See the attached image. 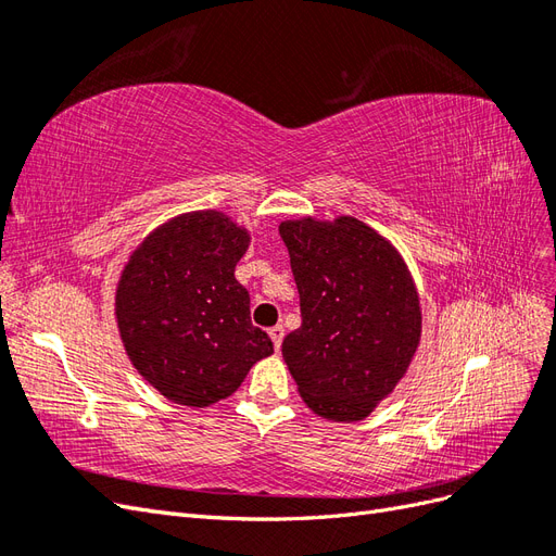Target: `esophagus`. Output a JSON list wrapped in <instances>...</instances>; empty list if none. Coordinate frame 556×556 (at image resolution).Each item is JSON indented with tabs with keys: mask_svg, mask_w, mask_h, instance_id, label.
Instances as JSON below:
<instances>
[{
	"mask_svg": "<svg viewBox=\"0 0 556 556\" xmlns=\"http://www.w3.org/2000/svg\"><path fill=\"white\" fill-rule=\"evenodd\" d=\"M268 336H271L274 348H276V350H280V343H282V339H285V327H282V325L271 327V329H268Z\"/></svg>",
	"mask_w": 556,
	"mask_h": 556,
	"instance_id": "1",
	"label": "esophagus"
}]
</instances>
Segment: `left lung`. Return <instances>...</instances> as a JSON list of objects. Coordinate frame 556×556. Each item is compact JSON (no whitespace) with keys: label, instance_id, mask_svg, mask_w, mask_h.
<instances>
[{"label":"left lung","instance_id":"left-lung-1","mask_svg":"<svg viewBox=\"0 0 556 556\" xmlns=\"http://www.w3.org/2000/svg\"><path fill=\"white\" fill-rule=\"evenodd\" d=\"M299 290L301 327L282 359L306 406L357 422L406 376L422 336L415 280L399 250L352 215L280 223Z\"/></svg>","mask_w":556,"mask_h":556}]
</instances>
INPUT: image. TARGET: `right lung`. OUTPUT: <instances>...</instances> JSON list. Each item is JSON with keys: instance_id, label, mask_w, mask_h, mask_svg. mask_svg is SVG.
<instances>
[{"instance_id": "add662e5", "label": "right lung", "mask_w": 556, "mask_h": 556, "mask_svg": "<svg viewBox=\"0 0 556 556\" xmlns=\"http://www.w3.org/2000/svg\"><path fill=\"white\" fill-rule=\"evenodd\" d=\"M250 233L223 211H192L153 229L115 288V319L139 376L178 406L231 396L274 355L250 323V294L233 278Z\"/></svg>"}]
</instances>
